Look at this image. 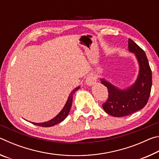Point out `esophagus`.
Segmentation results:
<instances>
[{
  "mask_svg": "<svg viewBox=\"0 0 159 159\" xmlns=\"http://www.w3.org/2000/svg\"><path fill=\"white\" fill-rule=\"evenodd\" d=\"M85 83L86 84L88 85H93L95 84L96 83V78L95 76H93V75H89L87 77V79L85 80Z\"/></svg>",
  "mask_w": 159,
  "mask_h": 159,
  "instance_id": "esophagus-1",
  "label": "esophagus"
}]
</instances>
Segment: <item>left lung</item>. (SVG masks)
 <instances>
[{
  "mask_svg": "<svg viewBox=\"0 0 159 159\" xmlns=\"http://www.w3.org/2000/svg\"><path fill=\"white\" fill-rule=\"evenodd\" d=\"M128 50L134 53L139 66L138 79L134 84L122 90L105 79H100L109 93V98L102 107L107 114L115 117L126 116L143 109L152 89V70L144 51L130 39H128Z\"/></svg>",
  "mask_w": 159,
  "mask_h": 159,
  "instance_id": "1",
  "label": "left lung"
}]
</instances>
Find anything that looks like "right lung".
<instances>
[{"label":"right lung","mask_w":159,"mask_h":159,"mask_svg":"<svg viewBox=\"0 0 159 159\" xmlns=\"http://www.w3.org/2000/svg\"><path fill=\"white\" fill-rule=\"evenodd\" d=\"M79 88H80V86L75 88L74 90H73V91H71V93H70L68 99H67L65 105H64V107H63V109H61V111L59 113V114L56 116L55 118H53L52 119H51L50 120H48V121L44 122V123H33V122H31V123H33L34 125L41 126V127H51V126L57 125L58 123L63 121L67 116H68L69 113L70 111V109H71L74 94L77 90H79Z\"/></svg>","instance_id":"right-lung-1"}]
</instances>
